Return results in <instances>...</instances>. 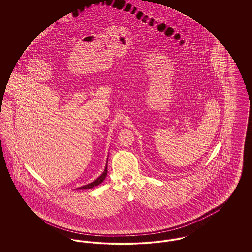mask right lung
I'll list each match as a JSON object with an SVG mask.
<instances>
[{"label": "right lung", "instance_id": "1", "mask_svg": "<svg viewBox=\"0 0 252 252\" xmlns=\"http://www.w3.org/2000/svg\"><path fill=\"white\" fill-rule=\"evenodd\" d=\"M107 174H108V160H107V164H106V167H105L104 172L102 173V175H101L99 178H97L94 181H93V182H91V183H89V184H87V185L81 186V187H79V188H76V190H86V189H91V188L95 187L97 185L101 184V183L105 180L106 177H107Z\"/></svg>", "mask_w": 252, "mask_h": 252}]
</instances>
